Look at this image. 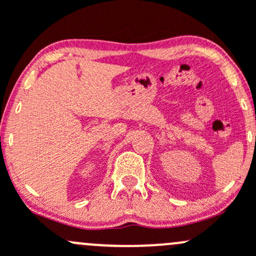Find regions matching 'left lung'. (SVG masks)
Wrapping results in <instances>:
<instances>
[{
  "instance_id": "1",
  "label": "left lung",
  "mask_w": 256,
  "mask_h": 256,
  "mask_svg": "<svg viewBox=\"0 0 256 256\" xmlns=\"http://www.w3.org/2000/svg\"><path fill=\"white\" fill-rule=\"evenodd\" d=\"M255 141H256V140H255Z\"/></svg>"
}]
</instances>
